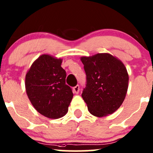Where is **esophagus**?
<instances>
[{
    "label": "esophagus",
    "mask_w": 153,
    "mask_h": 153,
    "mask_svg": "<svg viewBox=\"0 0 153 153\" xmlns=\"http://www.w3.org/2000/svg\"><path fill=\"white\" fill-rule=\"evenodd\" d=\"M79 90H80V89H79V85L75 86V87L73 88L74 92V93H76V94H78L79 92Z\"/></svg>",
    "instance_id": "obj_1"
}]
</instances>
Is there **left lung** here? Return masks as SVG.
Returning a JSON list of instances; mask_svg holds the SVG:
<instances>
[{
    "label": "left lung",
    "mask_w": 153,
    "mask_h": 153,
    "mask_svg": "<svg viewBox=\"0 0 153 153\" xmlns=\"http://www.w3.org/2000/svg\"><path fill=\"white\" fill-rule=\"evenodd\" d=\"M87 85L82 97L93 116L114 114L123 103L128 90V74L122 61L109 53L82 56Z\"/></svg>",
    "instance_id": "left-lung-1"
}]
</instances>
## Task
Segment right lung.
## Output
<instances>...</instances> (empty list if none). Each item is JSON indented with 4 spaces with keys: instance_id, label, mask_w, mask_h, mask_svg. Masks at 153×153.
<instances>
[{
    "instance_id": "1",
    "label": "right lung",
    "mask_w": 153,
    "mask_h": 153,
    "mask_svg": "<svg viewBox=\"0 0 153 153\" xmlns=\"http://www.w3.org/2000/svg\"><path fill=\"white\" fill-rule=\"evenodd\" d=\"M62 61L42 55L34 61L25 77L26 92L31 103L37 112L52 119L67 114L73 97L71 87L66 84Z\"/></svg>"
}]
</instances>
